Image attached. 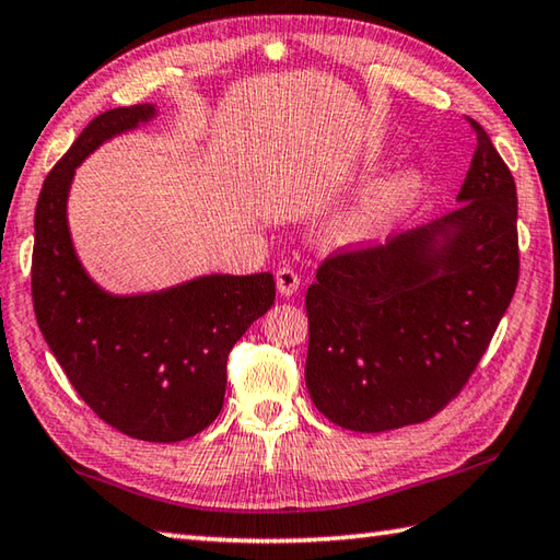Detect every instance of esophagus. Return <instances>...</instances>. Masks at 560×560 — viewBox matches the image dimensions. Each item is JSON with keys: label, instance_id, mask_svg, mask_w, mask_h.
I'll list each match as a JSON object with an SVG mask.
<instances>
[{"label": "esophagus", "instance_id": "1", "mask_svg": "<svg viewBox=\"0 0 560 560\" xmlns=\"http://www.w3.org/2000/svg\"><path fill=\"white\" fill-rule=\"evenodd\" d=\"M299 287H301V277L293 269H289V267H283V269H279L277 271V289H279V293L281 296H293V293L299 291Z\"/></svg>", "mask_w": 560, "mask_h": 560}]
</instances>
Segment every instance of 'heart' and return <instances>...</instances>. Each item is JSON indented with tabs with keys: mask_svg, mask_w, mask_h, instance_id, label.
<instances>
[{
	"mask_svg": "<svg viewBox=\"0 0 560 560\" xmlns=\"http://www.w3.org/2000/svg\"><path fill=\"white\" fill-rule=\"evenodd\" d=\"M429 192L421 166H401L370 180L345 202L332 220L330 235L340 247H374L409 220Z\"/></svg>",
	"mask_w": 560,
	"mask_h": 560,
	"instance_id": "b5f03b06",
	"label": "heart"
}]
</instances>
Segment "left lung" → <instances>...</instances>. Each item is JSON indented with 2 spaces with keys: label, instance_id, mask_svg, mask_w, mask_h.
<instances>
[{
  "label": "left lung",
  "instance_id": "8db88e82",
  "mask_svg": "<svg viewBox=\"0 0 560 560\" xmlns=\"http://www.w3.org/2000/svg\"><path fill=\"white\" fill-rule=\"evenodd\" d=\"M457 210L320 264L306 293V386L348 431L421 423L463 389L520 279L516 186L487 131Z\"/></svg>",
  "mask_w": 560,
  "mask_h": 560
}]
</instances>
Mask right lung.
I'll return each instance as SVG.
<instances>
[{"label": "right lung", "instance_id": "add662e5", "mask_svg": "<svg viewBox=\"0 0 560 560\" xmlns=\"http://www.w3.org/2000/svg\"><path fill=\"white\" fill-rule=\"evenodd\" d=\"M156 115L151 103L103 112L46 176L32 293L44 340L90 409L131 439L178 443L218 419L232 345L271 308L277 291L269 271L202 273L139 293L107 291L90 277L68 225L75 168Z\"/></svg>", "mask_w": 560, "mask_h": 560}]
</instances>
